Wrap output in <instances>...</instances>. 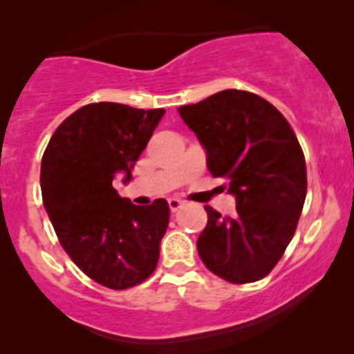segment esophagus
I'll return each instance as SVG.
<instances>
[{"label":"esophagus","instance_id":"1","mask_svg":"<svg viewBox=\"0 0 354 354\" xmlns=\"http://www.w3.org/2000/svg\"><path fill=\"white\" fill-rule=\"evenodd\" d=\"M168 205H170L171 211L177 212L180 207H183L184 202H183V200H179V198H168Z\"/></svg>","mask_w":354,"mask_h":354}]
</instances>
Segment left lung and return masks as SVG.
I'll use <instances>...</instances> for the list:
<instances>
[{
  "label": "left lung",
  "instance_id": "obj_1",
  "mask_svg": "<svg viewBox=\"0 0 354 354\" xmlns=\"http://www.w3.org/2000/svg\"><path fill=\"white\" fill-rule=\"evenodd\" d=\"M196 134L214 177L227 179L236 214L207 211L196 248L207 270L230 283L257 282L289 246L306 196V165L283 115L245 90H221L177 108Z\"/></svg>",
  "mask_w": 354,
  "mask_h": 354
}]
</instances>
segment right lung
Listing matches in <instances>:
<instances>
[{"instance_id":"add662e5","label":"right lung","mask_w":354,"mask_h":354,"mask_svg":"<svg viewBox=\"0 0 354 354\" xmlns=\"http://www.w3.org/2000/svg\"><path fill=\"white\" fill-rule=\"evenodd\" d=\"M165 109L93 102L65 118L44 152V207L74 264L101 286L129 289L154 273L170 221L165 198L134 205L113 187L131 170Z\"/></svg>"}]
</instances>
